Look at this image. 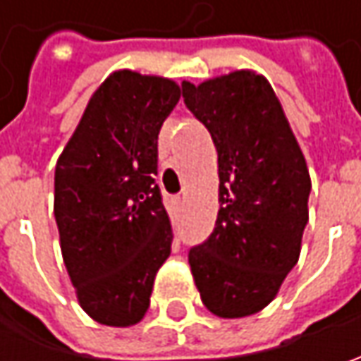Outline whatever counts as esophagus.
I'll use <instances>...</instances> for the list:
<instances>
[{
    "label": "esophagus",
    "mask_w": 361,
    "mask_h": 361,
    "mask_svg": "<svg viewBox=\"0 0 361 361\" xmlns=\"http://www.w3.org/2000/svg\"><path fill=\"white\" fill-rule=\"evenodd\" d=\"M173 202L174 204H183V202H185V195H178V197H174Z\"/></svg>",
    "instance_id": "1"
}]
</instances>
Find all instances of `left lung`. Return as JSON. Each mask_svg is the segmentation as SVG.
Wrapping results in <instances>:
<instances>
[{
	"mask_svg": "<svg viewBox=\"0 0 361 361\" xmlns=\"http://www.w3.org/2000/svg\"><path fill=\"white\" fill-rule=\"evenodd\" d=\"M219 154V215L188 265L204 307L237 319L267 307L301 253L312 178L267 78L235 70L183 82Z\"/></svg>",
	"mask_w": 361,
	"mask_h": 361,
	"instance_id": "obj_1",
	"label": "left lung"
}]
</instances>
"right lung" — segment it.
<instances>
[{"instance_id": "add662e5", "label": "right lung", "mask_w": 361, "mask_h": 361, "mask_svg": "<svg viewBox=\"0 0 361 361\" xmlns=\"http://www.w3.org/2000/svg\"><path fill=\"white\" fill-rule=\"evenodd\" d=\"M180 86L132 70L92 94L54 176L63 265L80 307L110 327L136 326L171 255L173 227L154 183L159 132Z\"/></svg>"}]
</instances>
